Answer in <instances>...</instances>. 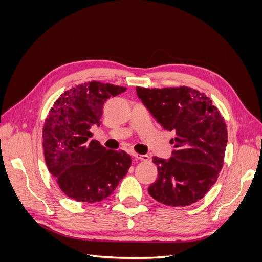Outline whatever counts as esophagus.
Wrapping results in <instances>:
<instances>
[{"instance_id": "34e87169", "label": "esophagus", "mask_w": 262, "mask_h": 262, "mask_svg": "<svg viewBox=\"0 0 262 262\" xmlns=\"http://www.w3.org/2000/svg\"><path fill=\"white\" fill-rule=\"evenodd\" d=\"M133 157L136 158L137 161H143V162H147L149 160V156L148 155H141V154H138V153H133L132 154Z\"/></svg>"}]
</instances>
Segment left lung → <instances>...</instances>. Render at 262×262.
Wrapping results in <instances>:
<instances>
[{
  "mask_svg": "<svg viewBox=\"0 0 262 262\" xmlns=\"http://www.w3.org/2000/svg\"><path fill=\"white\" fill-rule=\"evenodd\" d=\"M137 94L157 122L175 133L170 160L153 157L158 177L148 193L169 207L195 203L215 184L223 167L227 144L224 118L207 95L188 86H138Z\"/></svg>",
  "mask_w": 262,
  "mask_h": 262,
  "instance_id": "8db88e82",
  "label": "left lung"
}]
</instances>
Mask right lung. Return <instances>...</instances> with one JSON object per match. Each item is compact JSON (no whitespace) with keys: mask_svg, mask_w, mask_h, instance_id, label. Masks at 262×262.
I'll list each match as a JSON object with an SVG mask.
<instances>
[{"mask_svg":"<svg viewBox=\"0 0 262 262\" xmlns=\"http://www.w3.org/2000/svg\"><path fill=\"white\" fill-rule=\"evenodd\" d=\"M125 87L85 82L54 101L42 129L47 167L62 192L77 202L95 203L114 192L131 166L124 150L107 149L92 140L91 128L100 125L105 101Z\"/></svg>","mask_w":262,"mask_h":262,"instance_id":"add662e5","label":"right lung"}]
</instances>
